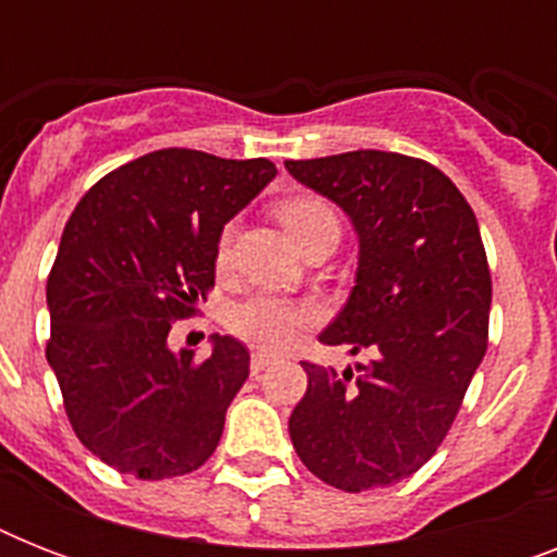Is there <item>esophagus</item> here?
<instances>
[{
  "instance_id": "obj_1",
  "label": "esophagus",
  "mask_w": 557,
  "mask_h": 557,
  "mask_svg": "<svg viewBox=\"0 0 557 557\" xmlns=\"http://www.w3.org/2000/svg\"><path fill=\"white\" fill-rule=\"evenodd\" d=\"M277 352H269V349H257L251 356V372H262L269 364H274L277 361Z\"/></svg>"
}]
</instances>
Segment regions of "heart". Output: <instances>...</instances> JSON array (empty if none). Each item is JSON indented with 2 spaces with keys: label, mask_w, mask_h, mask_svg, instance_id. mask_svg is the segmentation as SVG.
I'll list each match as a JSON object with an SVG mask.
<instances>
[{
  "label": "heart",
  "mask_w": 557,
  "mask_h": 557,
  "mask_svg": "<svg viewBox=\"0 0 557 557\" xmlns=\"http://www.w3.org/2000/svg\"><path fill=\"white\" fill-rule=\"evenodd\" d=\"M277 216L295 243H300L312 227L323 225V222H338L332 205L323 201L321 196L283 199L277 205ZM227 245H231V231L225 227L219 236V262L227 260ZM312 321V306L295 300V297L274 295V292H253L227 309V330L234 332L236 338L257 344V347H280Z\"/></svg>",
  "instance_id": "1"
}]
</instances>
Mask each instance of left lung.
<instances>
[{
	"mask_svg": "<svg viewBox=\"0 0 557 557\" xmlns=\"http://www.w3.org/2000/svg\"><path fill=\"white\" fill-rule=\"evenodd\" d=\"M358 234L356 286L318 335L370 364L300 361L306 396L288 419L297 457L341 492L416 474L450 431L485 356L492 274L476 216L442 170L398 152L286 161Z\"/></svg>",
	"mask_w": 557,
	"mask_h": 557,
	"instance_id": "left-lung-1",
	"label": "left lung"
}]
</instances>
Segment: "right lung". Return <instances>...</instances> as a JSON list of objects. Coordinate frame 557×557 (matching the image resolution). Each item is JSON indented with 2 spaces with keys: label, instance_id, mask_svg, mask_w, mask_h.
I'll return each mask as SVG.
<instances>
[{
  "label": "right lung",
  "instance_id": "obj_1",
  "mask_svg": "<svg viewBox=\"0 0 557 557\" xmlns=\"http://www.w3.org/2000/svg\"><path fill=\"white\" fill-rule=\"evenodd\" d=\"M277 176L269 159L156 150L112 170L65 222L48 274L46 358L77 440L121 474H190L216 450L251 356L210 335V356L173 352L216 277L222 227Z\"/></svg>",
  "mask_w": 557,
  "mask_h": 557
}]
</instances>
